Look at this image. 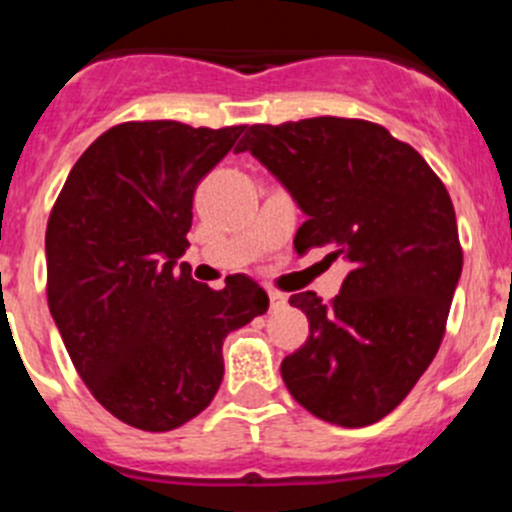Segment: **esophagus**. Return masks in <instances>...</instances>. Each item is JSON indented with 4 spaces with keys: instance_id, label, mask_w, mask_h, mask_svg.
I'll list each match as a JSON object with an SVG mask.
<instances>
[{
    "instance_id": "obj_1",
    "label": "esophagus",
    "mask_w": 512,
    "mask_h": 512,
    "mask_svg": "<svg viewBox=\"0 0 512 512\" xmlns=\"http://www.w3.org/2000/svg\"><path fill=\"white\" fill-rule=\"evenodd\" d=\"M270 310H280L285 303H288V295L285 293H278V290H270Z\"/></svg>"
}]
</instances>
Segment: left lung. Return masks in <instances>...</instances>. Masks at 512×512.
I'll return each mask as SVG.
<instances>
[{"mask_svg":"<svg viewBox=\"0 0 512 512\" xmlns=\"http://www.w3.org/2000/svg\"><path fill=\"white\" fill-rule=\"evenodd\" d=\"M250 151L305 212L298 255L331 247L351 272L326 303L308 290L290 305L310 336L285 356L283 381L300 407L338 427L394 412L437 356L462 272L450 191L409 143L361 118L255 123Z\"/></svg>","mask_w":512,"mask_h":512,"instance_id":"left-lung-1","label":"left lung"}]
</instances>
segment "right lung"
I'll return each mask as SVG.
<instances>
[{
  "instance_id": "obj_1",
  "label": "right lung",
  "mask_w": 512,
  "mask_h": 512,
  "mask_svg": "<svg viewBox=\"0 0 512 512\" xmlns=\"http://www.w3.org/2000/svg\"><path fill=\"white\" fill-rule=\"evenodd\" d=\"M245 126L126 121L75 161L47 219V305L73 366L108 412L169 432L209 407L222 341L270 305L247 275L191 280V202Z\"/></svg>"
}]
</instances>
